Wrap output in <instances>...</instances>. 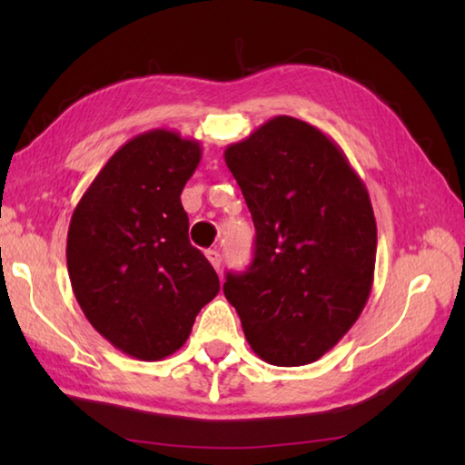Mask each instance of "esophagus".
I'll list each match as a JSON object with an SVG mask.
<instances>
[{
  "label": "esophagus",
  "mask_w": 465,
  "mask_h": 465,
  "mask_svg": "<svg viewBox=\"0 0 465 465\" xmlns=\"http://www.w3.org/2000/svg\"><path fill=\"white\" fill-rule=\"evenodd\" d=\"M204 254H207L209 262L213 264V269H215V271H219V266H222V254H219L217 250H207V252H204Z\"/></svg>",
  "instance_id": "obj_1"
}]
</instances>
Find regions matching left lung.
Returning a JSON list of instances; mask_svg holds the SVG:
<instances>
[{
	"label": "left lung",
	"instance_id": "left-lung-1",
	"mask_svg": "<svg viewBox=\"0 0 465 465\" xmlns=\"http://www.w3.org/2000/svg\"><path fill=\"white\" fill-rule=\"evenodd\" d=\"M223 155L256 227L254 258L246 272H227L223 293L258 357L313 363L371 293L377 225L367 188L332 139L293 116H274Z\"/></svg>",
	"mask_w": 465,
	"mask_h": 465
}]
</instances>
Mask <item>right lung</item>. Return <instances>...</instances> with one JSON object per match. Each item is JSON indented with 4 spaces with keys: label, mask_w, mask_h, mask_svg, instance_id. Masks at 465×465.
<instances>
[{
    "label": "right lung",
    "mask_w": 465,
    "mask_h": 465,
    "mask_svg": "<svg viewBox=\"0 0 465 465\" xmlns=\"http://www.w3.org/2000/svg\"><path fill=\"white\" fill-rule=\"evenodd\" d=\"M199 162V141L168 129L141 133L98 172L69 223L77 303L110 344L141 361L176 352L219 293L180 203Z\"/></svg>",
    "instance_id": "add662e5"
}]
</instances>
